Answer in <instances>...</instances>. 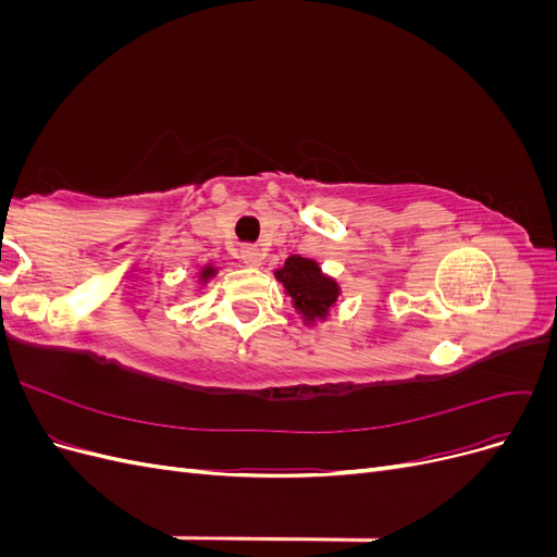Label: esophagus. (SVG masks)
Segmentation results:
<instances>
[{
    "label": "esophagus",
    "mask_w": 557,
    "mask_h": 557,
    "mask_svg": "<svg viewBox=\"0 0 557 557\" xmlns=\"http://www.w3.org/2000/svg\"><path fill=\"white\" fill-rule=\"evenodd\" d=\"M242 260L246 267H260L262 264V252L256 246L242 248Z\"/></svg>",
    "instance_id": "obj_1"
}]
</instances>
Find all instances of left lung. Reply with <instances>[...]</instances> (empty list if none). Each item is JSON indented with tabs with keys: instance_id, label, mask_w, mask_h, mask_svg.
Here are the masks:
<instances>
[{
	"instance_id": "obj_1",
	"label": "left lung",
	"mask_w": 557,
	"mask_h": 557,
	"mask_svg": "<svg viewBox=\"0 0 557 557\" xmlns=\"http://www.w3.org/2000/svg\"><path fill=\"white\" fill-rule=\"evenodd\" d=\"M276 278L283 283L285 293L293 297V307L301 313L305 323L325 320L330 309L339 297V283L320 272L315 260L290 256L281 269H276Z\"/></svg>"
}]
</instances>
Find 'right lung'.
Here are the masks:
<instances>
[{"label": "right lung", "mask_w": 557, "mask_h": 557, "mask_svg": "<svg viewBox=\"0 0 557 557\" xmlns=\"http://www.w3.org/2000/svg\"><path fill=\"white\" fill-rule=\"evenodd\" d=\"M211 276H215V267L207 264V267L201 269V272H199V281H201V283H207Z\"/></svg>", "instance_id": "obj_1"}]
</instances>
